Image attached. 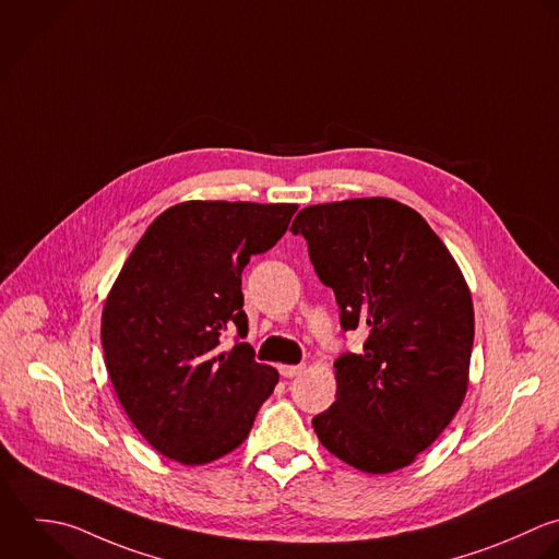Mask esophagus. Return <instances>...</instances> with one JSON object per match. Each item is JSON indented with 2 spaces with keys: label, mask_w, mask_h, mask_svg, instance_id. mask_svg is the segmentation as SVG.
Wrapping results in <instances>:
<instances>
[{
  "label": "esophagus",
  "mask_w": 559,
  "mask_h": 559,
  "mask_svg": "<svg viewBox=\"0 0 559 559\" xmlns=\"http://www.w3.org/2000/svg\"><path fill=\"white\" fill-rule=\"evenodd\" d=\"M302 370H305L302 364H300V366H281V368H278L281 377H285V379H294V377H298Z\"/></svg>",
  "instance_id": "1"
}]
</instances>
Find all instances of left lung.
<instances>
[{
  "instance_id": "obj_1",
  "label": "left lung",
  "mask_w": 559,
  "mask_h": 559,
  "mask_svg": "<svg viewBox=\"0 0 559 559\" xmlns=\"http://www.w3.org/2000/svg\"><path fill=\"white\" fill-rule=\"evenodd\" d=\"M289 230L335 292L342 329L368 331L359 355L335 359V403L313 418L320 442L364 473L409 466L468 388L475 311L455 259L420 213L390 198L307 206Z\"/></svg>"
}]
</instances>
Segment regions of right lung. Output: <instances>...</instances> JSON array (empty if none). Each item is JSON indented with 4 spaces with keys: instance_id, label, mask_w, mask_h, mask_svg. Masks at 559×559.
<instances>
[{
    "instance_id": "1",
    "label": "right lung",
    "mask_w": 559,
    "mask_h": 559,
    "mask_svg": "<svg viewBox=\"0 0 559 559\" xmlns=\"http://www.w3.org/2000/svg\"><path fill=\"white\" fill-rule=\"evenodd\" d=\"M296 204L182 202L123 263L102 313L108 377L136 431L165 457L209 464L235 451L278 383L254 361L241 272L287 230ZM235 330L233 352L221 348Z\"/></svg>"
}]
</instances>
